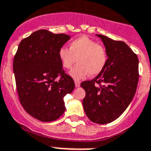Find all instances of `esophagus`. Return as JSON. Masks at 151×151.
<instances>
[{
	"label": "esophagus",
	"instance_id": "1",
	"mask_svg": "<svg viewBox=\"0 0 151 151\" xmlns=\"http://www.w3.org/2000/svg\"><path fill=\"white\" fill-rule=\"evenodd\" d=\"M74 83H75L76 87H80V86H81V83H80V81H74Z\"/></svg>",
	"mask_w": 151,
	"mask_h": 151
}]
</instances>
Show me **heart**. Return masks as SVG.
I'll use <instances>...</instances> for the list:
<instances>
[{
  "instance_id": "obj_1",
  "label": "heart",
  "mask_w": 151,
  "mask_h": 151,
  "mask_svg": "<svg viewBox=\"0 0 151 151\" xmlns=\"http://www.w3.org/2000/svg\"><path fill=\"white\" fill-rule=\"evenodd\" d=\"M59 57L62 67L65 69H70L78 62L70 72V76L74 80L83 79L88 75H99L102 72L108 61L105 49L86 36L73 40L69 50L61 48Z\"/></svg>"
}]
</instances>
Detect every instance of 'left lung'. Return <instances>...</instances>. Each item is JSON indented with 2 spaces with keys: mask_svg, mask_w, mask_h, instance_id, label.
Wrapping results in <instances>:
<instances>
[{
  "mask_svg": "<svg viewBox=\"0 0 151 151\" xmlns=\"http://www.w3.org/2000/svg\"><path fill=\"white\" fill-rule=\"evenodd\" d=\"M96 36L104 43L108 59L102 72L81 84L86 92L83 105L90 120L106 124L117 119L135 96L139 77L138 59L124 42L101 35Z\"/></svg>",
  "mask_w": 151,
  "mask_h": 151,
  "instance_id": "8db88e82",
  "label": "left lung"
}]
</instances>
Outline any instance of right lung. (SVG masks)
Masks as SVG:
<instances>
[{
	"label": "right lung",
	"instance_id": "add662e5",
	"mask_svg": "<svg viewBox=\"0 0 151 151\" xmlns=\"http://www.w3.org/2000/svg\"><path fill=\"white\" fill-rule=\"evenodd\" d=\"M70 39L65 34L38 30L20 42L14 57L20 102L28 114L40 121L60 117L65 111L64 97L75 87L73 79L65 74L59 57V50Z\"/></svg>",
	"mask_w": 151,
	"mask_h": 151
}]
</instances>
